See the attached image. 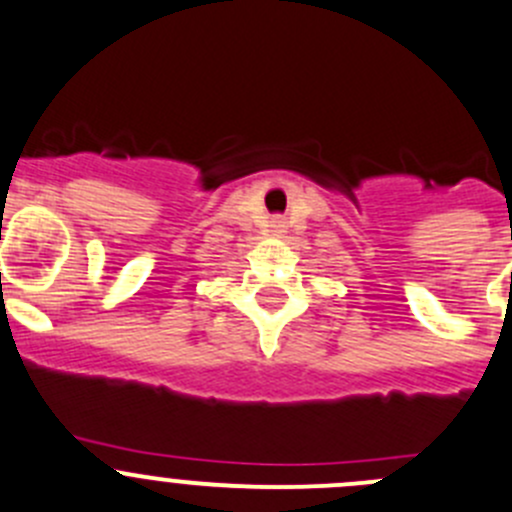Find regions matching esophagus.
<instances>
[{
    "label": "esophagus",
    "instance_id": "1",
    "mask_svg": "<svg viewBox=\"0 0 512 512\" xmlns=\"http://www.w3.org/2000/svg\"><path fill=\"white\" fill-rule=\"evenodd\" d=\"M272 230L275 232H285V220H282V217H272Z\"/></svg>",
    "mask_w": 512,
    "mask_h": 512
}]
</instances>
